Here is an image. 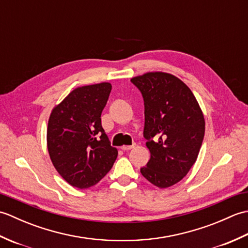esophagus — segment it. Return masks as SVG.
Returning <instances> with one entry per match:
<instances>
[{
  "label": "esophagus",
  "mask_w": 248,
  "mask_h": 248,
  "mask_svg": "<svg viewBox=\"0 0 248 248\" xmlns=\"http://www.w3.org/2000/svg\"><path fill=\"white\" fill-rule=\"evenodd\" d=\"M134 147H135V144L131 145V146H123L121 147V149H123L124 151H128V150H131L132 148H134Z\"/></svg>",
  "instance_id": "1"
}]
</instances>
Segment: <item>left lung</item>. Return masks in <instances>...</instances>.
I'll list each match as a JSON object with an SVG mask.
<instances>
[{
    "mask_svg": "<svg viewBox=\"0 0 248 248\" xmlns=\"http://www.w3.org/2000/svg\"><path fill=\"white\" fill-rule=\"evenodd\" d=\"M143 94L144 138L150 160L140 172L165 188L182 180L196 162L204 136V117L192 91L166 72L131 78Z\"/></svg>",
    "mask_w": 248,
    "mask_h": 248,
    "instance_id": "left-lung-1",
    "label": "left lung"
}]
</instances>
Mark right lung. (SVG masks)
Returning a JSON list of instances; mask_svg holds the SVG:
<instances>
[{
    "mask_svg": "<svg viewBox=\"0 0 248 248\" xmlns=\"http://www.w3.org/2000/svg\"><path fill=\"white\" fill-rule=\"evenodd\" d=\"M110 91L107 82L78 87L51 112L46 129L50 159L75 187L97 184L117 159L118 151L110 146L101 124Z\"/></svg>",
    "mask_w": 248,
    "mask_h": 248,
    "instance_id": "right-lung-1",
    "label": "right lung"
}]
</instances>
